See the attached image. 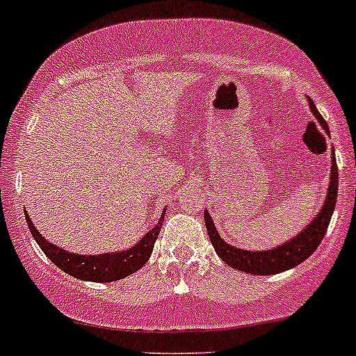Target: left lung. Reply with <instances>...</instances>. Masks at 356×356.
I'll use <instances>...</instances> for the list:
<instances>
[{"label": "left lung", "instance_id": "left-lung-1", "mask_svg": "<svg viewBox=\"0 0 356 356\" xmlns=\"http://www.w3.org/2000/svg\"><path fill=\"white\" fill-rule=\"evenodd\" d=\"M309 108H311L312 115L316 117V120L319 122L321 127L324 129V132L330 134L327 124L324 122V118L321 117V113L317 112L316 103L307 98ZM331 175H330V186H327L326 198H324V204L321 207L319 212L314 219L311 220L299 234L293 236L292 239L285 241V243L278 244V246L271 248V250H263V251H248L241 250V248L232 246V244L225 243L220 238L219 231L213 225L212 217H210L209 210L205 209V225H207V232L210 243H212L213 250L219 254V258L222 261L227 263L231 268L246 271L251 275H275L286 271L293 266L300 265L302 261L309 258L316 251V248L319 246L321 241H323L324 234L327 231V225H330L331 216L334 212L336 207V197H338V166H336V156L332 151L331 156Z\"/></svg>", "mask_w": 356, "mask_h": 356}]
</instances>
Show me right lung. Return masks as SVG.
<instances>
[{"mask_svg": "<svg viewBox=\"0 0 356 356\" xmlns=\"http://www.w3.org/2000/svg\"><path fill=\"white\" fill-rule=\"evenodd\" d=\"M164 213L166 209L163 210L161 217H159L158 224L151 229V231L144 234V238L136 243L134 246L127 248V250L122 251H110V253H102V254H78L71 253V251L63 250L57 244L49 243L44 236L40 234L39 229L35 227V224L32 222L30 216L25 210V219L29 224L30 232H32L33 239L37 241V244L40 246V250L44 251L45 256L54 263L56 266H59L60 270L66 271L71 277L78 278V280H86V282H97V284H106V282H115L122 280V278L129 277L134 271L140 270L147 263V259L151 258L152 248H154L156 239H158L159 231H161V225L164 220Z\"/></svg>", "mask_w": 356, "mask_h": 356, "instance_id": "right-lung-1", "label": "right lung"}]
</instances>
